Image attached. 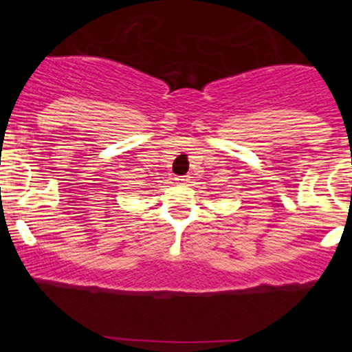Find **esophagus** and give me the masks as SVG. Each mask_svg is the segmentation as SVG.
<instances>
[{
	"mask_svg": "<svg viewBox=\"0 0 352 352\" xmlns=\"http://www.w3.org/2000/svg\"><path fill=\"white\" fill-rule=\"evenodd\" d=\"M175 182L179 185H188L190 184V177L185 175V177H175Z\"/></svg>",
	"mask_w": 352,
	"mask_h": 352,
	"instance_id": "esophagus-1",
	"label": "esophagus"
}]
</instances>
